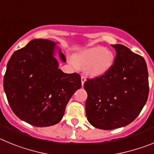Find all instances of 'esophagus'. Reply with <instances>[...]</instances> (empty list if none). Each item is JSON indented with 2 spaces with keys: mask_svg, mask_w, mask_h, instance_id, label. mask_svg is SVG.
Wrapping results in <instances>:
<instances>
[{
  "mask_svg": "<svg viewBox=\"0 0 154 154\" xmlns=\"http://www.w3.org/2000/svg\"><path fill=\"white\" fill-rule=\"evenodd\" d=\"M81 81H82V84L83 85L85 83V82L86 81V77L85 75H82L81 76Z\"/></svg>",
  "mask_w": 154,
  "mask_h": 154,
  "instance_id": "esophagus-1",
  "label": "esophagus"
}]
</instances>
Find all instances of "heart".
I'll return each mask as SVG.
<instances>
[{"label": "heart", "instance_id": "obj_1", "mask_svg": "<svg viewBox=\"0 0 154 154\" xmlns=\"http://www.w3.org/2000/svg\"><path fill=\"white\" fill-rule=\"evenodd\" d=\"M115 55L112 51L103 47L91 48L81 51L72 61L75 66L87 69L92 76H101L107 73L113 65Z\"/></svg>", "mask_w": 154, "mask_h": 154}]
</instances>
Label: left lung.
<instances>
[{"label": "left lung", "mask_w": 154, "mask_h": 154, "mask_svg": "<svg viewBox=\"0 0 154 154\" xmlns=\"http://www.w3.org/2000/svg\"><path fill=\"white\" fill-rule=\"evenodd\" d=\"M116 51L108 72L87 79L84 89L87 119L94 127L112 130L127 126L137 117L149 94L147 66L144 58L123 45H112Z\"/></svg>", "instance_id": "1"}]
</instances>
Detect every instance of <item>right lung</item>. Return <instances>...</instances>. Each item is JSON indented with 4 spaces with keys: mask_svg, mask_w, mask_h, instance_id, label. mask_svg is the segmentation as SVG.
<instances>
[{
    "mask_svg": "<svg viewBox=\"0 0 154 154\" xmlns=\"http://www.w3.org/2000/svg\"><path fill=\"white\" fill-rule=\"evenodd\" d=\"M56 45L34 39L14 52L7 65L4 89L14 113L35 126H50L61 121L65 107L82 86L77 73L58 69L54 57ZM62 62L66 59L58 49Z\"/></svg>",
    "mask_w": 154,
    "mask_h": 154,
    "instance_id": "obj_1",
    "label": "right lung"
}]
</instances>
